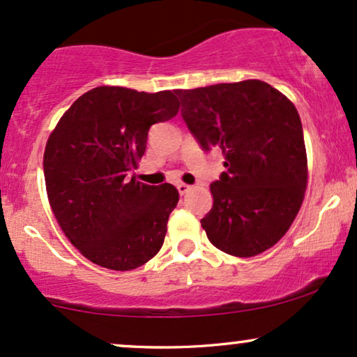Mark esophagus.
<instances>
[{"mask_svg": "<svg viewBox=\"0 0 357 357\" xmlns=\"http://www.w3.org/2000/svg\"><path fill=\"white\" fill-rule=\"evenodd\" d=\"M190 185H187V183H178L177 185V190H178V194L180 195H185V194H188V192H190Z\"/></svg>", "mask_w": 357, "mask_h": 357, "instance_id": "esophagus-1", "label": "esophagus"}]
</instances>
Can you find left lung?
<instances>
[{
    "label": "left lung",
    "instance_id": "1",
    "mask_svg": "<svg viewBox=\"0 0 357 357\" xmlns=\"http://www.w3.org/2000/svg\"><path fill=\"white\" fill-rule=\"evenodd\" d=\"M197 144L220 149L224 167L211 183L213 205L200 220L222 252L252 257L278 244L294 222L307 185L303 123L269 83L245 79L175 90Z\"/></svg>",
    "mask_w": 357,
    "mask_h": 357
}]
</instances>
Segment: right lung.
Masks as SVG:
<instances>
[{
	"instance_id": "add662e5",
	"label": "right lung",
	"mask_w": 357,
	"mask_h": 357,
	"mask_svg": "<svg viewBox=\"0 0 357 357\" xmlns=\"http://www.w3.org/2000/svg\"><path fill=\"white\" fill-rule=\"evenodd\" d=\"M178 112L175 91L98 86L83 93L46 142L48 200L70 242L112 271L144 266L162 249L178 192L128 178L152 125Z\"/></svg>"
}]
</instances>
